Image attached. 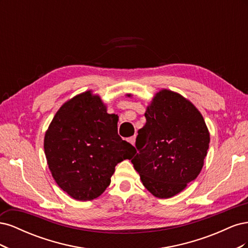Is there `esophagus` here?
<instances>
[{"label": "esophagus", "instance_id": "34e87169", "mask_svg": "<svg viewBox=\"0 0 248 248\" xmlns=\"http://www.w3.org/2000/svg\"><path fill=\"white\" fill-rule=\"evenodd\" d=\"M128 141L130 142L131 145H134V144H136V137H131V138H129V139H128Z\"/></svg>", "mask_w": 248, "mask_h": 248}]
</instances>
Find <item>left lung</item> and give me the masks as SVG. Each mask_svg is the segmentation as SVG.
<instances>
[{"label":"left lung","mask_w":248,"mask_h":248,"mask_svg":"<svg viewBox=\"0 0 248 248\" xmlns=\"http://www.w3.org/2000/svg\"><path fill=\"white\" fill-rule=\"evenodd\" d=\"M145 117L146 124L138 131L136 141L139 153L131 162L154 197L169 199L199 176L210 133L194 104L168 89L154 95Z\"/></svg>","instance_id":"1"}]
</instances>
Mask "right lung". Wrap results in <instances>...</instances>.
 <instances>
[{"label":"right lung","instance_id":"1","mask_svg":"<svg viewBox=\"0 0 248 248\" xmlns=\"http://www.w3.org/2000/svg\"><path fill=\"white\" fill-rule=\"evenodd\" d=\"M107 108L92 90L78 94L59 108L44 136L52 178L74 200L98 198L117 164L137 153L119 137L118 119Z\"/></svg>","mask_w":248,"mask_h":248}]
</instances>
